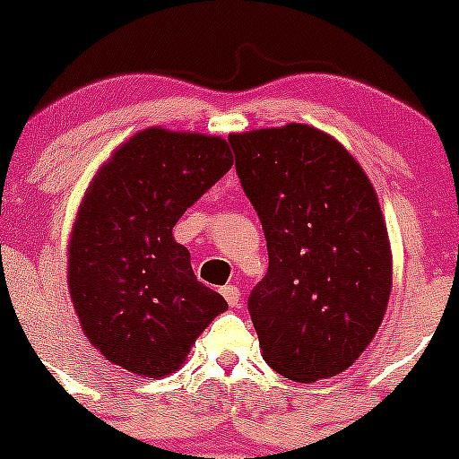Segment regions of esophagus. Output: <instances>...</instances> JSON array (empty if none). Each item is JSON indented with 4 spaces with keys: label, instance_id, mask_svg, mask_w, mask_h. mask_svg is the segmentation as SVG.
Returning <instances> with one entry per match:
<instances>
[{
    "label": "esophagus",
    "instance_id": "1",
    "mask_svg": "<svg viewBox=\"0 0 459 459\" xmlns=\"http://www.w3.org/2000/svg\"><path fill=\"white\" fill-rule=\"evenodd\" d=\"M221 295H224V299L230 304V307H238V304H239V289H238V286H224V289H221Z\"/></svg>",
    "mask_w": 459,
    "mask_h": 459
}]
</instances>
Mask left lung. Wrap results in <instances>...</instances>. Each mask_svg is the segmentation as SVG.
Returning a JSON list of instances; mask_svg holds the SVG:
<instances>
[{
    "label": "left lung",
    "mask_w": 459,
    "mask_h": 459,
    "mask_svg": "<svg viewBox=\"0 0 459 459\" xmlns=\"http://www.w3.org/2000/svg\"><path fill=\"white\" fill-rule=\"evenodd\" d=\"M268 273L248 298L262 355L293 382L346 371L382 324L393 255L377 193L335 137L308 124L233 133Z\"/></svg>",
    "instance_id": "8db88e82"
}]
</instances>
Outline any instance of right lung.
<instances>
[{
	"label": "right lung",
	"mask_w": 459,
	"mask_h": 459,
	"mask_svg": "<svg viewBox=\"0 0 459 459\" xmlns=\"http://www.w3.org/2000/svg\"><path fill=\"white\" fill-rule=\"evenodd\" d=\"M233 166L229 142L152 126L104 161L77 208L68 290L82 331L108 362L166 377L229 308L197 281L173 226Z\"/></svg>",
	"instance_id": "1"
}]
</instances>
